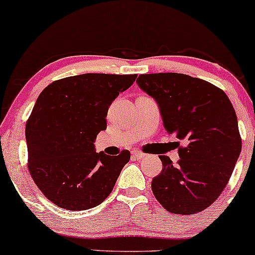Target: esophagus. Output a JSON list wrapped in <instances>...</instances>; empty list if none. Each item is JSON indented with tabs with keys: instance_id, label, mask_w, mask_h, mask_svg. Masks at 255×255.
Returning a JSON list of instances; mask_svg holds the SVG:
<instances>
[{
	"instance_id": "34e87169",
	"label": "esophagus",
	"mask_w": 255,
	"mask_h": 255,
	"mask_svg": "<svg viewBox=\"0 0 255 255\" xmlns=\"http://www.w3.org/2000/svg\"><path fill=\"white\" fill-rule=\"evenodd\" d=\"M132 155H133V158H135V159H142V158H144V154H143L142 151H138V150L132 151Z\"/></svg>"
}]
</instances>
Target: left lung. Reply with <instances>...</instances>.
<instances>
[{
	"mask_svg": "<svg viewBox=\"0 0 255 255\" xmlns=\"http://www.w3.org/2000/svg\"><path fill=\"white\" fill-rule=\"evenodd\" d=\"M138 87L160 108L165 130L184 142L176 165L161 155L162 171L151 181L166 211L194 214L206 210L227 187L241 153L237 117L222 89L182 73L139 74Z\"/></svg>",
	"mask_w": 255,
	"mask_h": 255,
	"instance_id": "1",
	"label": "left lung"
}]
</instances>
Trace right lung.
<instances>
[{"label":"right lung","mask_w":255,"mask_h":255,"mask_svg":"<svg viewBox=\"0 0 255 255\" xmlns=\"http://www.w3.org/2000/svg\"><path fill=\"white\" fill-rule=\"evenodd\" d=\"M137 74L85 73L50 83L39 94L25 128L27 167L49 201L68 211H84L112 193L130 151L96 153L108 108L130 88Z\"/></svg>","instance_id":"add662e5"}]
</instances>
